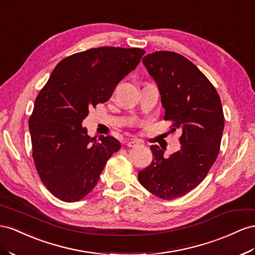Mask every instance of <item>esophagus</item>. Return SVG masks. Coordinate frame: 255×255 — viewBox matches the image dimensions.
Segmentation results:
<instances>
[{
    "label": "esophagus",
    "mask_w": 255,
    "mask_h": 255,
    "mask_svg": "<svg viewBox=\"0 0 255 255\" xmlns=\"http://www.w3.org/2000/svg\"><path fill=\"white\" fill-rule=\"evenodd\" d=\"M127 144L130 148H134V147H137V146H139V144H141V141L138 139H130Z\"/></svg>",
    "instance_id": "esophagus-1"
}]
</instances>
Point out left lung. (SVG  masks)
<instances>
[{
    "mask_svg": "<svg viewBox=\"0 0 255 255\" xmlns=\"http://www.w3.org/2000/svg\"><path fill=\"white\" fill-rule=\"evenodd\" d=\"M159 87L165 121L171 130L181 128L179 151L164 157L150 146L152 162L138 173V181L162 199L188 194L201 183L216 162L224 115L221 100L209 79L190 60L173 51H155L142 59Z\"/></svg>",
    "mask_w": 255,
    "mask_h": 255,
    "instance_id": "8db88e82",
    "label": "left lung"
}]
</instances>
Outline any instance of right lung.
I'll list each match as a JSON object with an SVG mask.
<instances>
[{"instance_id": "1", "label": "right lung", "mask_w": 255, "mask_h": 255, "mask_svg": "<svg viewBox=\"0 0 255 255\" xmlns=\"http://www.w3.org/2000/svg\"><path fill=\"white\" fill-rule=\"evenodd\" d=\"M144 52L100 47L74 53L59 62L38 93L29 118L32 155L40 180L61 201L78 202L90 193L121 148L113 136H89L82 120L89 109L111 99Z\"/></svg>"}]
</instances>
